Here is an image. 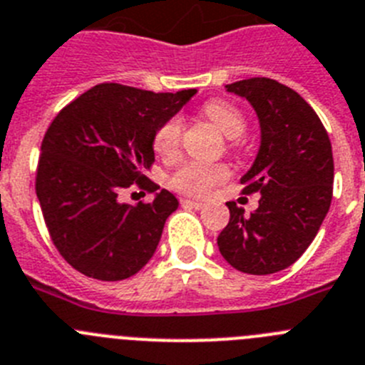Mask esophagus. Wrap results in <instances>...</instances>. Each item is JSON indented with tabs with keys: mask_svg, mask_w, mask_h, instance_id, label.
Returning <instances> with one entry per match:
<instances>
[{
	"mask_svg": "<svg viewBox=\"0 0 365 365\" xmlns=\"http://www.w3.org/2000/svg\"><path fill=\"white\" fill-rule=\"evenodd\" d=\"M180 203H182L183 207H192V209H203V207H205V203L196 202V200H190V198H182L180 200Z\"/></svg>",
	"mask_w": 365,
	"mask_h": 365,
	"instance_id": "esophagus-1",
	"label": "esophagus"
}]
</instances>
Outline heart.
Returning a JSON list of instances; mask_svg holds the SVG:
<instances>
[{
    "mask_svg": "<svg viewBox=\"0 0 365 365\" xmlns=\"http://www.w3.org/2000/svg\"><path fill=\"white\" fill-rule=\"evenodd\" d=\"M203 114L227 138H238L245 130V118L236 105L223 100H211L203 105ZM182 120L170 118L154 134V149L163 158L175 156L182 142ZM229 178V167L223 163L185 162L170 176L173 189L183 195L205 196L218 183Z\"/></svg>",
    "mask_w": 365,
    "mask_h": 365,
    "instance_id": "1",
    "label": "heart"
}]
</instances>
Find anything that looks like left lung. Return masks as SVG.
<instances>
[{
    "instance_id": "left-lung-1",
    "label": "left lung",
    "mask_w": 365,
    "mask_h": 365,
    "mask_svg": "<svg viewBox=\"0 0 365 365\" xmlns=\"http://www.w3.org/2000/svg\"><path fill=\"white\" fill-rule=\"evenodd\" d=\"M260 120V150L242 176L244 195L260 192L249 216L227 202L231 218L218 236L222 256L247 274H272L309 247L333 198L334 163L320 118L297 91L271 78L227 85Z\"/></svg>"
}]
</instances>
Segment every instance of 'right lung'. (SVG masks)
Instances as JSON below:
<instances>
[{"instance_id":"1","label":"right lung","mask_w":365,"mask_h":365,"mask_svg":"<svg viewBox=\"0 0 365 365\" xmlns=\"http://www.w3.org/2000/svg\"><path fill=\"white\" fill-rule=\"evenodd\" d=\"M195 94L100 83L52 120L41 142L36 195L52 244L81 274L125 280L153 258L178 200L165 189L136 205L120 196L130 187L160 189L143 175L154 163V134Z\"/></svg>"}]
</instances>
